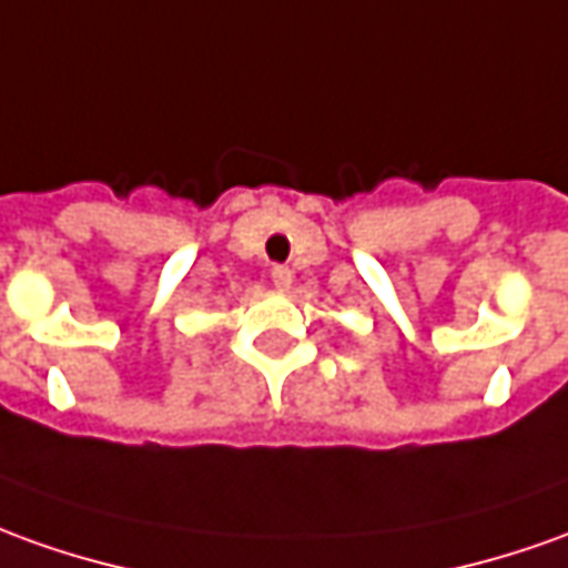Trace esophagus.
<instances>
[{
  "mask_svg": "<svg viewBox=\"0 0 568 568\" xmlns=\"http://www.w3.org/2000/svg\"><path fill=\"white\" fill-rule=\"evenodd\" d=\"M272 284H275L277 291H287L293 284V272L287 265H272Z\"/></svg>",
  "mask_w": 568,
  "mask_h": 568,
  "instance_id": "34e87169",
  "label": "esophagus"
}]
</instances>
